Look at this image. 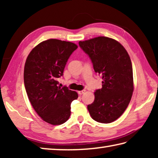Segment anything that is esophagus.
Returning a JSON list of instances; mask_svg holds the SVG:
<instances>
[{
	"instance_id": "1",
	"label": "esophagus",
	"mask_w": 158,
	"mask_h": 158,
	"mask_svg": "<svg viewBox=\"0 0 158 158\" xmlns=\"http://www.w3.org/2000/svg\"><path fill=\"white\" fill-rule=\"evenodd\" d=\"M85 90H80V91H78V93H79V95H82V94H84V93H85Z\"/></svg>"
}]
</instances>
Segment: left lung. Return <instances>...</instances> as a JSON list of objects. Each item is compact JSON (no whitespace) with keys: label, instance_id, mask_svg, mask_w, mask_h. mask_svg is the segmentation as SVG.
Segmentation results:
<instances>
[{"label":"left lung","instance_id":"8db88e82","mask_svg":"<svg viewBox=\"0 0 158 158\" xmlns=\"http://www.w3.org/2000/svg\"><path fill=\"white\" fill-rule=\"evenodd\" d=\"M79 45L102 77V88L95 90L94 102L88 105L90 116L102 123L116 121L127 109L134 90L129 55L118 42L107 37L80 41Z\"/></svg>","mask_w":158,"mask_h":158}]
</instances>
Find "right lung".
<instances>
[{
  "mask_svg": "<svg viewBox=\"0 0 158 158\" xmlns=\"http://www.w3.org/2000/svg\"><path fill=\"white\" fill-rule=\"evenodd\" d=\"M77 47L73 42L49 39L33 48L26 60L23 80L28 99L48 123L57 125L68 121L72 102L78 98L77 92L58 86L57 81Z\"/></svg>",
  "mask_w": 158,
  "mask_h": 158,
  "instance_id": "1",
  "label": "right lung"
}]
</instances>
